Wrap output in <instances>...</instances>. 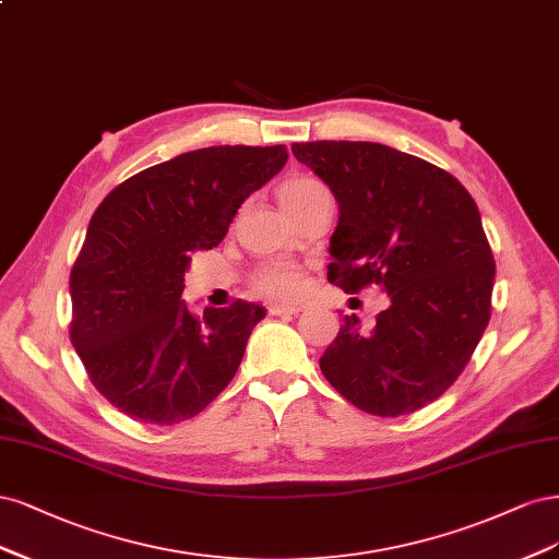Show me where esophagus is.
Returning a JSON list of instances; mask_svg holds the SVG:
<instances>
[{"mask_svg":"<svg viewBox=\"0 0 559 559\" xmlns=\"http://www.w3.org/2000/svg\"><path fill=\"white\" fill-rule=\"evenodd\" d=\"M299 311H301L299 306H290V304H269L266 306L269 316H295Z\"/></svg>","mask_w":559,"mask_h":559,"instance_id":"esophagus-1","label":"esophagus"}]
</instances>
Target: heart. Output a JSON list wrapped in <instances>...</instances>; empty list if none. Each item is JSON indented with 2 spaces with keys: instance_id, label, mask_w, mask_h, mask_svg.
<instances>
[{
  "instance_id": "obj_1",
  "label": "heart",
  "mask_w": 559,
  "mask_h": 559,
  "mask_svg": "<svg viewBox=\"0 0 559 559\" xmlns=\"http://www.w3.org/2000/svg\"><path fill=\"white\" fill-rule=\"evenodd\" d=\"M322 190L311 176H290L278 186V202L287 213H295L313 192ZM253 287L266 299H295L304 293L306 274L293 262H266L253 274Z\"/></svg>"
}]
</instances>
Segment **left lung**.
Returning a JSON list of instances; mask_svg holds the SVG:
<instances>
[{
  "label": "left lung",
  "instance_id": "1",
  "mask_svg": "<svg viewBox=\"0 0 559 559\" xmlns=\"http://www.w3.org/2000/svg\"><path fill=\"white\" fill-rule=\"evenodd\" d=\"M293 153L338 202L328 281L348 295L378 285L390 297L371 330L355 313L344 318L322 373L371 416L439 400L492 309L495 260L472 194L453 174L383 143L306 141Z\"/></svg>",
  "mask_w": 559,
  "mask_h": 559
}]
</instances>
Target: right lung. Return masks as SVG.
<instances>
[{
	"mask_svg": "<svg viewBox=\"0 0 559 559\" xmlns=\"http://www.w3.org/2000/svg\"><path fill=\"white\" fill-rule=\"evenodd\" d=\"M285 146H211L116 186L71 266L69 336L93 385L124 416L176 425L202 413L237 373L258 304L188 311L194 250L227 234L250 192L276 176Z\"/></svg>",
	"mask_w": 559,
	"mask_h": 559,
	"instance_id": "obj_1",
	"label": "right lung"
}]
</instances>
